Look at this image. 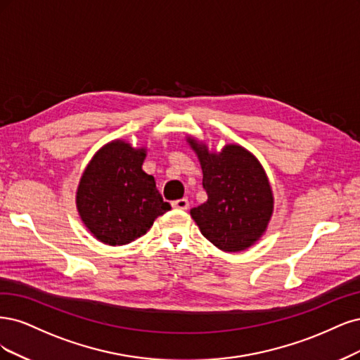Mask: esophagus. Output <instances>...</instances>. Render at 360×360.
<instances>
[{
	"mask_svg": "<svg viewBox=\"0 0 360 360\" xmlns=\"http://www.w3.org/2000/svg\"><path fill=\"white\" fill-rule=\"evenodd\" d=\"M172 206L175 207V210H188L190 207V202H188V199H178V200H175V202H172Z\"/></svg>",
	"mask_w": 360,
	"mask_h": 360,
	"instance_id": "esophagus-1",
	"label": "esophagus"
}]
</instances>
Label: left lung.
<instances>
[{"label": "left lung", "mask_w": 360, "mask_h": 360, "mask_svg": "<svg viewBox=\"0 0 360 360\" xmlns=\"http://www.w3.org/2000/svg\"><path fill=\"white\" fill-rule=\"evenodd\" d=\"M200 160L207 200L190 211L202 235L223 251L252 245L268 227L274 195L257 158L238 145L219 154L188 139Z\"/></svg>", "instance_id": "8db88e82"}]
</instances>
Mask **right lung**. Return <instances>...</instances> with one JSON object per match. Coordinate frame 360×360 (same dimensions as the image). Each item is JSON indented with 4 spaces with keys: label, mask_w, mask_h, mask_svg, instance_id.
<instances>
[{
    "label": "right lung",
    "mask_w": 360,
    "mask_h": 360,
    "mask_svg": "<svg viewBox=\"0 0 360 360\" xmlns=\"http://www.w3.org/2000/svg\"><path fill=\"white\" fill-rule=\"evenodd\" d=\"M143 148L115 141L91 160L79 182L77 211L84 224L108 245H125L145 235L154 219L170 210L142 170Z\"/></svg>",
    "instance_id": "add662e5"
}]
</instances>
